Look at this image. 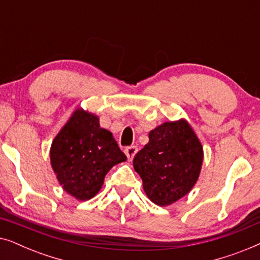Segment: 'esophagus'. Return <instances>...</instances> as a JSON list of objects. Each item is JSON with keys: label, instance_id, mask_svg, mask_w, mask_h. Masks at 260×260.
I'll use <instances>...</instances> for the list:
<instances>
[{"label": "esophagus", "instance_id": "esophagus-1", "mask_svg": "<svg viewBox=\"0 0 260 260\" xmlns=\"http://www.w3.org/2000/svg\"><path fill=\"white\" fill-rule=\"evenodd\" d=\"M137 147H135V145H131V147H127V148H125V155L127 156V158H129V161H131V159L134 158V156L136 155V152H137Z\"/></svg>", "mask_w": 260, "mask_h": 260}]
</instances>
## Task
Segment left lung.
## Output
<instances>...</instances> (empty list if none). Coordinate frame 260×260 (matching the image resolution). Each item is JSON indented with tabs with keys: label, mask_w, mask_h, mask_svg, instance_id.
I'll list each match as a JSON object with an SVG mask.
<instances>
[{
	"label": "left lung",
	"mask_w": 260,
	"mask_h": 260,
	"mask_svg": "<svg viewBox=\"0 0 260 260\" xmlns=\"http://www.w3.org/2000/svg\"><path fill=\"white\" fill-rule=\"evenodd\" d=\"M204 161L202 145L184 119L166 122L149 133V143L134 157L148 198L168 206L197 183Z\"/></svg>",
	"instance_id": "left-lung-1"
}]
</instances>
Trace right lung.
<instances>
[{
	"label": "right lung",
	"instance_id": "obj_1",
	"mask_svg": "<svg viewBox=\"0 0 260 260\" xmlns=\"http://www.w3.org/2000/svg\"><path fill=\"white\" fill-rule=\"evenodd\" d=\"M124 161L126 156L112 134L83 109L73 112L51 147V165L59 183L81 201L93 198L109 170Z\"/></svg>",
	"mask_w": 260,
	"mask_h": 260
}]
</instances>
